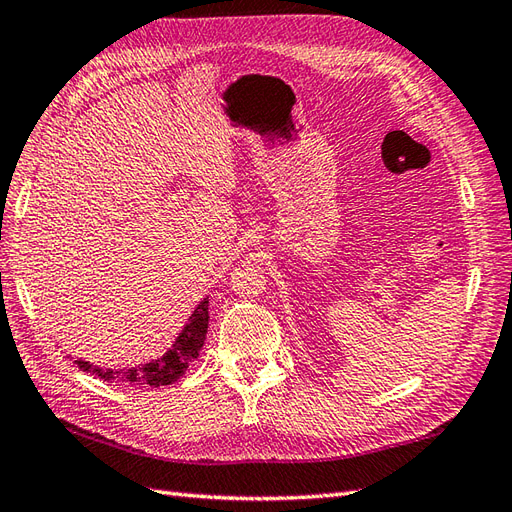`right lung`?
Masks as SVG:
<instances>
[{
    "instance_id": "right-lung-1",
    "label": "right lung",
    "mask_w": 512,
    "mask_h": 512,
    "mask_svg": "<svg viewBox=\"0 0 512 512\" xmlns=\"http://www.w3.org/2000/svg\"><path fill=\"white\" fill-rule=\"evenodd\" d=\"M207 327H209V299H202L196 305L192 316H189L181 334L176 336L172 349L165 351L161 358L141 366H133V368H120V371L93 366L85 360H76V364L82 368V371L98 375L100 379H104V382H115V384H126V386H152V388L168 386L176 382V379L187 371V366L200 355L202 344H205V338H207Z\"/></svg>"
}]
</instances>
